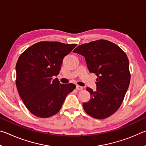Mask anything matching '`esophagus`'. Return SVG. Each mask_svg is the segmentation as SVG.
Listing matches in <instances>:
<instances>
[{"instance_id":"1","label":"esophagus","mask_w":146,"mask_h":146,"mask_svg":"<svg viewBox=\"0 0 146 146\" xmlns=\"http://www.w3.org/2000/svg\"><path fill=\"white\" fill-rule=\"evenodd\" d=\"M76 90H79V91H82V90H83V87H82V86H76Z\"/></svg>"}]
</instances>
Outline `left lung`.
<instances>
[{
	"mask_svg": "<svg viewBox=\"0 0 146 146\" xmlns=\"http://www.w3.org/2000/svg\"><path fill=\"white\" fill-rule=\"evenodd\" d=\"M73 52L84 56L90 72L98 76L96 91L86 88L91 99L83 103L84 110L97 119L110 117L122 104L129 85L126 54L117 44L103 39L81 44Z\"/></svg>",
	"mask_w": 146,
	"mask_h": 146,
	"instance_id": "left-lung-1",
	"label": "left lung"
}]
</instances>
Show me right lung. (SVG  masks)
<instances>
[{"label":"right lung","mask_w":146,"mask_h":146,"mask_svg":"<svg viewBox=\"0 0 146 146\" xmlns=\"http://www.w3.org/2000/svg\"><path fill=\"white\" fill-rule=\"evenodd\" d=\"M76 46L41 41L26 49L16 64V86L20 97L32 114L48 118L60 111L73 84H62L53 76L60 72L64 58Z\"/></svg>","instance_id":"add662e5"}]
</instances>
